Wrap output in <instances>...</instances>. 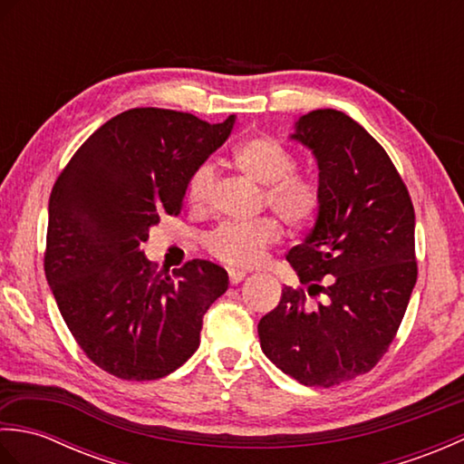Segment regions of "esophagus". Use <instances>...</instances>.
<instances>
[{"mask_svg": "<svg viewBox=\"0 0 464 464\" xmlns=\"http://www.w3.org/2000/svg\"><path fill=\"white\" fill-rule=\"evenodd\" d=\"M245 277H247V271H243V269H229V281H231L233 285L241 283Z\"/></svg>", "mask_w": 464, "mask_h": 464, "instance_id": "1", "label": "esophagus"}]
</instances>
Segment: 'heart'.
<instances>
[{
    "mask_svg": "<svg viewBox=\"0 0 464 464\" xmlns=\"http://www.w3.org/2000/svg\"><path fill=\"white\" fill-rule=\"evenodd\" d=\"M233 163L255 183L265 185V203L281 219L299 229L317 217L321 197L309 177L295 175L293 155L273 141L271 137H251L233 150ZM217 185L215 165L203 163L197 167L187 187V199L193 209H205L209 205ZM281 239L279 223L275 219H257L253 223H225L215 229L207 247L233 267H253L265 259V255Z\"/></svg>",
    "mask_w": 464,
    "mask_h": 464,
    "instance_id": "1",
    "label": "heart"
}]
</instances>
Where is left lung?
Wrapping results in <instances>:
<instances>
[{
    "instance_id": "8db88e82",
    "label": "left lung",
    "mask_w": 464,
    "mask_h": 464,
    "mask_svg": "<svg viewBox=\"0 0 464 464\" xmlns=\"http://www.w3.org/2000/svg\"><path fill=\"white\" fill-rule=\"evenodd\" d=\"M289 140L317 161L321 205L287 261L323 301L285 287L257 331L285 374L327 389L369 372L395 339L417 283L415 209L389 155L347 113L309 111Z\"/></svg>"
}]
</instances>
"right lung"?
Masks as SVG:
<instances>
[{"label": "right lung", "mask_w": 464, "mask_h": 464, "mask_svg": "<svg viewBox=\"0 0 464 464\" xmlns=\"http://www.w3.org/2000/svg\"><path fill=\"white\" fill-rule=\"evenodd\" d=\"M235 125L137 107L102 125L49 197L45 277L77 344L117 379L155 381L199 347L203 314L229 285L219 265L157 273L141 251L177 215L191 175Z\"/></svg>", "instance_id": "1"}]
</instances>
